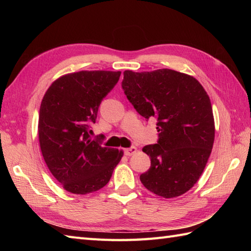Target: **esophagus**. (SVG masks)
Returning <instances> with one entry per match:
<instances>
[{"label": "esophagus", "mask_w": 251, "mask_h": 251, "mask_svg": "<svg viewBox=\"0 0 251 251\" xmlns=\"http://www.w3.org/2000/svg\"><path fill=\"white\" fill-rule=\"evenodd\" d=\"M136 152H137V148L136 147H130V148L125 149V150H124L125 155H127V156H131L132 154H135Z\"/></svg>", "instance_id": "1"}]
</instances>
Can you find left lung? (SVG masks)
Listing matches in <instances>:
<instances>
[{
	"label": "left lung",
	"mask_w": 251,
	"mask_h": 251,
	"mask_svg": "<svg viewBox=\"0 0 251 251\" xmlns=\"http://www.w3.org/2000/svg\"><path fill=\"white\" fill-rule=\"evenodd\" d=\"M122 87L145 119H156L158 140L142 149L151 167L140 181L165 199L188 192L200 179L215 140L210 99L193 76L169 69L124 72Z\"/></svg>",
	"instance_id": "obj_1"
}]
</instances>
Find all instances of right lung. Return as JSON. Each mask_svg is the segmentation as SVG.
Segmentation results:
<instances>
[{
  "label": "right lung",
  "instance_id": "obj_1",
  "mask_svg": "<svg viewBox=\"0 0 251 251\" xmlns=\"http://www.w3.org/2000/svg\"><path fill=\"white\" fill-rule=\"evenodd\" d=\"M121 72L79 71L52 83L42 100L39 140L50 172L73 194L98 191L109 182L123 152L92 139L101 101Z\"/></svg>",
  "mask_w": 251,
  "mask_h": 251
}]
</instances>
